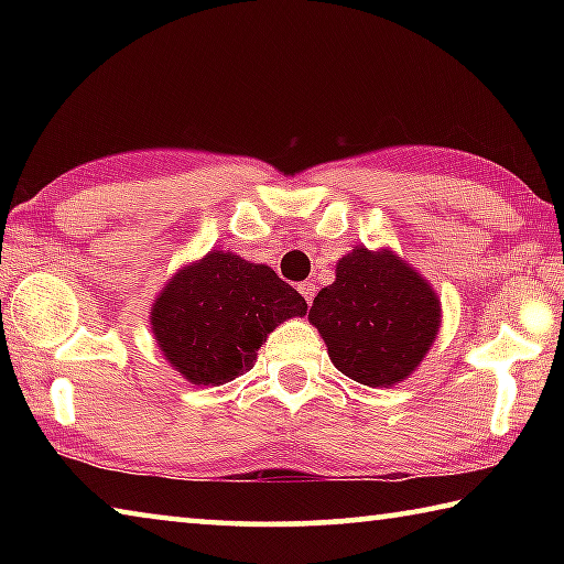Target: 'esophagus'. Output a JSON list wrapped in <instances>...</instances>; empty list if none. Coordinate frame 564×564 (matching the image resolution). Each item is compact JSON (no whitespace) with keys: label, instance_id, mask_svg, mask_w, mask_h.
I'll list each match as a JSON object with an SVG mask.
<instances>
[{"label":"esophagus","instance_id":"esophagus-1","mask_svg":"<svg viewBox=\"0 0 564 564\" xmlns=\"http://www.w3.org/2000/svg\"><path fill=\"white\" fill-rule=\"evenodd\" d=\"M299 291H301V295L305 301H313V295H316V285H313L311 281H303V283H299Z\"/></svg>","mask_w":564,"mask_h":564}]
</instances>
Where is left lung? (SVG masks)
I'll return each instance as SVG.
<instances>
[{"label":"left lung","mask_w":564,"mask_h":564,"mask_svg":"<svg viewBox=\"0 0 564 564\" xmlns=\"http://www.w3.org/2000/svg\"><path fill=\"white\" fill-rule=\"evenodd\" d=\"M308 321L343 376L370 388L405 380L441 328L433 285L393 251L356 246L336 265V281L313 299Z\"/></svg>","instance_id":"1"}]
</instances>
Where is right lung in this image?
I'll return each instance as SVG.
<instances>
[{"label": "right lung", "instance_id": "obj_1", "mask_svg": "<svg viewBox=\"0 0 564 564\" xmlns=\"http://www.w3.org/2000/svg\"><path fill=\"white\" fill-rule=\"evenodd\" d=\"M308 303L271 265L208 251L174 273L151 305V330L171 368L194 386H224L253 368L269 333Z\"/></svg>", "mask_w": 564, "mask_h": 564}]
</instances>
